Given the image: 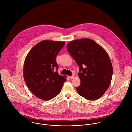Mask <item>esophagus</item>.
I'll list each match as a JSON object with an SVG mask.
<instances>
[{
  "label": "esophagus",
  "instance_id": "34e87169",
  "mask_svg": "<svg viewBox=\"0 0 132 132\" xmlns=\"http://www.w3.org/2000/svg\"><path fill=\"white\" fill-rule=\"evenodd\" d=\"M69 78L70 79H73L74 78V76H69Z\"/></svg>",
  "mask_w": 132,
  "mask_h": 132
}]
</instances>
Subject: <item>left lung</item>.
Wrapping results in <instances>:
<instances>
[{"instance_id":"8db88e82","label":"left lung","mask_w":132,"mask_h":132,"mask_svg":"<svg viewBox=\"0 0 132 132\" xmlns=\"http://www.w3.org/2000/svg\"><path fill=\"white\" fill-rule=\"evenodd\" d=\"M67 49L79 67L78 94L88 100L102 96L109 88L113 67L107 52L94 40L84 38L70 42Z\"/></svg>"}]
</instances>
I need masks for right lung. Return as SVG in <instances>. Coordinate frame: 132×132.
I'll return each instance as SVG.
<instances>
[{
	"label": "right lung",
	"mask_w": 132,
	"mask_h": 132,
	"mask_svg": "<svg viewBox=\"0 0 132 132\" xmlns=\"http://www.w3.org/2000/svg\"><path fill=\"white\" fill-rule=\"evenodd\" d=\"M64 42L44 40L36 45L25 58L23 67L24 81L37 97L49 101L59 94L66 81V76L59 75L56 57Z\"/></svg>",
	"instance_id": "add662e5"
}]
</instances>
